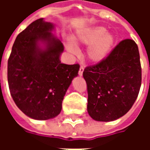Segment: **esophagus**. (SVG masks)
Listing matches in <instances>:
<instances>
[{
  "label": "esophagus",
  "mask_w": 150,
  "mask_h": 150,
  "mask_svg": "<svg viewBox=\"0 0 150 150\" xmlns=\"http://www.w3.org/2000/svg\"><path fill=\"white\" fill-rule=\"evenodd\" d=\"M83 71H84V67H83V66H81V67H79V76H82V75H83Z\"/></svg>",
  "instance_id": "esophagus-1"
}]
</instances>
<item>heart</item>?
<instances>
[{"instance_id": "heart-1", "label": "heart", "mask_w": 150, "mask_h": 150, "mask_svg": "<svg viewBox=\"0 0 150 150\" xmlns=\"http://www.w3.org/2000/svg\"><path fill=\"white\" fill-rule=\"evenodd\" d=\"M105 31V28L102 26H94L85 30L74 38L77 45H89L87 56L91 62L97 63L103 61L112 49L115 38L112 34ZM66 46L70 52H77L75 46L71 42L67 43Z\"/></svg>"}]
</instances>
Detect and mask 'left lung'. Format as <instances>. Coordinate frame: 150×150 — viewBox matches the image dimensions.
Listing matches in <instances>:
<instances>
[{
    "mask_svg": "<svg viewBox=\"0 0 150 150\" xmlns=\"http://www.w3.org/2000/svg\"><path fill=\"white\" fill-rule=\"evenodd\" d=\"M88 87V112L97 121H112L128 112L142 85V67L137 45L121 41L106 59L84 69Z\"/></svg>",
    "mask_w": 150,
    "mask_h": 150,
    "instance_id": "8db88e82",
    "label": "left lung"
}]
</instances>
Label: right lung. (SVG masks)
Returning <instances> with one entry per match:
<instances>
[{
  "label": "right lung",
  "instance_id": "right-lung-1",
  "mask_svg": "<svg viewBox=\"0 0 150 150\" xmlns=\"http://www.w3.org/2000/svg\"><path fill=\"white\" fill-rule=\"evenodd\" d=\"M54 25L39 18L16 38L8 60V83L18 108L32 119L59 115L63 97L78 75L79 65L61 63L62 42L52 34Z\"/></svg>",
  "mask_w": 150,
  "mask_h": 150
}]
</instances>
